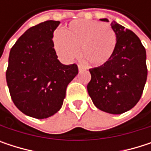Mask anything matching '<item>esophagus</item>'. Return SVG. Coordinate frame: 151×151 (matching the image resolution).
Returning <instances> with one entry per match:
<instances>
[{
  "instance_id": "esophagus-1",
  "label": "esophagus",
  "mask_w": 151,
  "mask_h": 151,
  "mask_svg": "<svg viewBox=\"0 0 151 151\" xmlns=\"http://www.w3.org/2000/svg\"><path fill=\"white\" fill-rule=\"evenodd\" d=\"M86 67H84V66H82V65H78V72H79V73H82V72H84V71H86Z\"/></svg>"
}]
</instances>
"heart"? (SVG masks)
Returning a JSON list of instances; mask_svg holds the SVG:
<instances>
[{
  "instance_id": "obj_1",
  "label": "heart",
  "mask_w": 151,
  "mask_h": 151,
  "mask_svg": "<svg viewBox=\"0 0 151 151\" xmlns=\"http://www.w3.org/2000/svg\"><path fill=\"white\" fill-rule=\"evenodd\" d=\"M54 48L65 61H72L78 55L94 65H102L112 58L116 35L114 29L100 22L75 20L71 22L63 32L54 36Z\"/></svg>"
}]
</instances>
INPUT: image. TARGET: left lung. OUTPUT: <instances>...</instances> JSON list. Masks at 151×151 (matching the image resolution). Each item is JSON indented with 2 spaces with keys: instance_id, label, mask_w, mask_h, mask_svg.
<instances>
[{
  "instance_id": "1",
  "label": "left lung",
  "mask_w": 151,
  "mask_h": 151,
  "mask_svg": "<svg viewBox=\"0 0 151 151\" xmlns=\"http://www.w3.org/2000/svg\"><path fill=\"white\" fill-rule=\"evenodd\" d=\"M111 27L116 35L114 54L107 63L89 69L87 92L97 108L120 114L133 108L142 94L148 74L146 50L133 31L114 21Z\"/></svg>"
}]
</instances>
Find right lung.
I'll use <instances>...</instances> for the list:
<instances>
[{
    "instance_id": "add662e5",
    "label": "right lung",
    "mask_w": 151,
    "mask_h": 151,
    "mask_svg": "<svg viewBox=\"0 0 151 151\" xmlns=\"http://www.w3.org/2000/svg\"><path fill=\"white\" fill-rule=\"evenodd\" d=\"M59 21H46L27 29L10 50L6 80L11 99L24 114L45 119L63 105L68 84L78 73L77 65L59 62L53 32Z\"/></svg>"
}]
</instances>
